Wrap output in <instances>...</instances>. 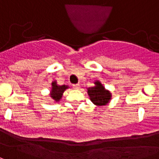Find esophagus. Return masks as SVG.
Instances as JSON below:
<instances>
[{
	"instance_id": "esophagus-1",
	"label": "esophagus",
	"mask_w": 159,
	"mask_h": 159,
	"mask_svg": "<svg viewBox=\"0 0 159 159\" xmlns=\"http://www.w3.org/2000/svg\"><path fill=\"white\" fill-rule=\"evenodd\" d=\"M80 87V85L79 84H73V89H79Z\"/></svg>"
}]
</instances>
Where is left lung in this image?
<instances>
[{"instance_id":"1","label":"left lung","mask_w":159,"mask_h":159,"mask_svg":"<svg viewBox=\"0 0 159 159\" xmlns=\"http://www.w3.org/2000/svg\"><path fill=\"white\" fill-rule=\"evenodd\" d=\"M95 86L88 89V94L90 97L91 101L95 105H106L111 99V93L107 91L100 82L96 81Z\"/></svg>"}]
</instances>
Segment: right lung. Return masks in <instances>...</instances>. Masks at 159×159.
Instances as JSON below:
<instances>
[{
  "label": "right lung",
  "mask_w": 159,
  "mask_h": 159,
  "mask_svg": "<svg viewBox=\"0 0 159 159\" xmlns=\"http://www.w3.org/2000/svg\"><path fill=\"white\" fill-rule=\"evenodd\" d=\"M66 89H68L67 85H58L56 81H54V82H52V89H51L50 94V97L52 98L53 100L56 102L59 101L61 99L63 93L65 92Z\"/></svg>",
  "instance_id": "1"
}]
</instances>
